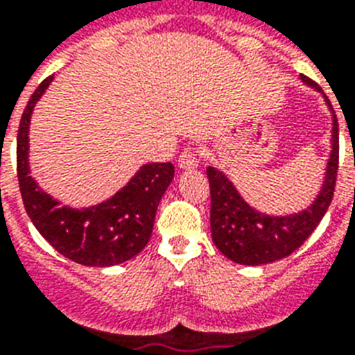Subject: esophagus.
<instances>
[{
	"label": "esophagus",
	"mask_w": 355,
	"mask_h": 355,
	"mask_svg": "<svg viewBox=\"0 0 355 355\" xmlns=\"http://www.w3.org/2000/svg\"><path fill=\"white\" fill-rule=\"evenodd\" d=\"M199 166V154L196 148L188 147L180 156H178V167L180 169H196Z\"/></svg>",
	"instance_id": "34e87169"
}]
</instances>
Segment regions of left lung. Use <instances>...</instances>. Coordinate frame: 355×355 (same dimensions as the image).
Masks as SVG:
<instances>
[{"mask_svg":"<svg viewBox=\"0 0 355 355\" xmlns=\"http://www.w3.org/2000/svg\"><path fill=\"white\" fill-rule=\"evenodd\" d=\"M305 85L315 83L302 76ZM326 104L331 105L326 100ZM331 110V107H329ZM339 167V124L334 113L331 121V153H329L324 184L318 196L302 212L288 216H270L259 212L243 201L234 184L216 167H208L210 184V229L216 248L232 262L245 266H261L285 259L311 236L334 199Z\"/></svg>","mask_w":355,"mask_h":355,"instance_id":"obj_1","label":"left lung"}]
</instances>
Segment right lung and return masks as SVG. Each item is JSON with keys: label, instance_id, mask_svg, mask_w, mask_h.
<instances>
[{"label": "right lung", "instance_id": "add662e5", "mask_svg": "<svg viewBox=\"0 0 355 355\" xmlns=\"http://www.w3.org/2000/svg\"><path fill=\"white\" fill-rule=\"evenodd\" d=\"M53 76L27 102L18 128L16 171L24 207L53 250L83 266H115L135 257L150 240L154 216L175 177L173 164H145L107 201L89 208L61 207L29 175V121Z\"/></svg>", "mask_w": 355, "mask_h": 355}]
</instances>
